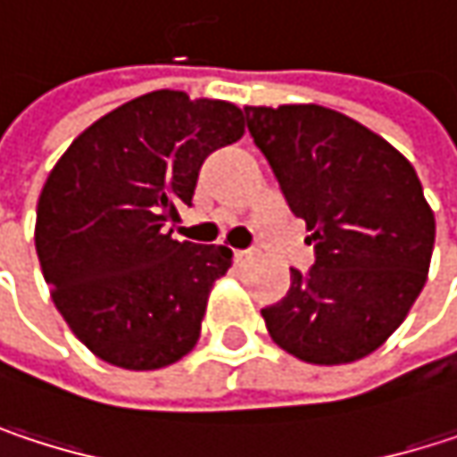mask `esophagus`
<instances>
[{
    "label": "esophagus",
    "mask_w": 457,
    "mask_h": 457,
    "mask_svg": "<svg viewBox=\"0 0 457 457\" xmlns=\"http://www.w3.org/2000/svg\"><path fill=\"white\" fill-rule=\"evenodd\" d=\"M235 259H237V262H248V259H253V251H251V248H237V251H235Z\"/></svg>",
    "instance_id": "1"
}]
</instances>
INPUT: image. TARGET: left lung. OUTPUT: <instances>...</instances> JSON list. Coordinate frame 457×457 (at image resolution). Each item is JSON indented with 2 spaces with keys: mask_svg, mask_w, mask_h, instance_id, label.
Segmentation results:
<instances>
[{
  "mask_svg": "<svg viewBox=\"0 0 457 457\" xmlns=\"http://www.w3.org/2000/svg\"><path fill=\"white\" fill-rule=\"evenodd\" d=\"M315 264L262 310L272 341L312 365L378 349L408 318L434 248V214L411 161L354 119L322 105L243 108Z\"/></svg>",
  "mask_w": 457,
  "mask_h": 457,
  "instance_id": "obj_1",
  "label": "left lung"
}]
</instances>
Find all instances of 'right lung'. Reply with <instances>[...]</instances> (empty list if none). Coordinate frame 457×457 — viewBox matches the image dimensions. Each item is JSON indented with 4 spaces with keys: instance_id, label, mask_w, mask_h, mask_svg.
Instances as JSON below:
<instances>
[{
    "instance_id": "obj_1",
    "label": "right lung",
    "mask_w": 457,
    "mask_h": 457,
    "mask_svg": "<svg viewBox=\"0 0 457 457\" xmlns=\"http://www.w3.org/2000/svg\"><path fill=\"white\" fill-rule=\"evenodd\" d=\"M243 137V111L158 89L84 129L37 206V253L57 312L100 360L155 370L198 341L228 245L174 240L204 161Z\"/></svg>"
}]
</instances>
